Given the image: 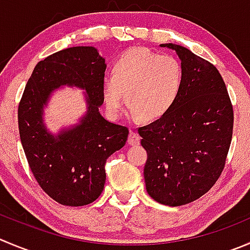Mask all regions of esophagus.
Segmentation results:
<instances>
[{
    "mask_svg": "<svg viewBox=\"0 0 250 250\" xmlns=\"http://www.w3.org/2000/svg\"><path fill=\"white\" fill-rule=\"evenodd\" d=\"M140 142V137L138 135L137 132H134V130H130L129 132V137H128V144L129 145H138Z\"/></svg>",
    "mask_w": 250,
    "mask_h": 250,
    "instance_id": "esophagus-1",
    "label": "esophagus"
}]
</instances>
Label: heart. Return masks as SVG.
<instances>
[{
	"label": "heart",
	"instance_id": "obj_1",
	"mask_svg": "<svg viewBox=\"0 0 250 250\" xmlns=\"http://www.w3.org/2000/svg\"><path fill=\"white\" fill-rule=\"evenodd\" d=\"M182 82L183 69L176 57L130 48L116 62L115 73L104 78V103L110 115L117 116L127 96L130 118L157 120L172 107Z\"/></svg>",
	"mask_w": 250,
	"mask_h": 250
}]
</instances>
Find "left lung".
<instances>
[{"label":"left lung","instance_id":"obj_1","mask_svg":"<svg viewBox=\"0 0 250 250\" xmlns=\"http://www.w3.org/2000/svg\"><path fill=\"white\" fill-rule=\"evenodd\" d=\"M183 82L172 107L138 128L147 152L146 192L157 203L179 207L199 199L216 183L226 164L233 132V107L216 67L174 43Z\"/></svg>","mask_w":250,"mask_h":250}]
</instances>
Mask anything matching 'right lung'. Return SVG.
Here are the masks:
<instances>
[{
    "mask_svg": "<svg viewBox=\"0 0 250 250\" xmlns=\"http://www.w3.org/2000/svg\"><path fill=\"white\" fill-rule=\"evenodd\" d=\"M105 71V58L93 46L58 51L36 64L19 103V135L29 167L43 192L62 205L83 207L100 197L106 160L129 134L100 115ZM66 83L86 89L88 112L79 125L53 136L42 122L43 105Z\"/></svg>",
    "mask_w": 250,
    "mask_h": 250,
    "instance_id": "add662e5",
    "label": "right lung"
}]
</instances>
